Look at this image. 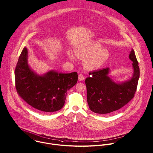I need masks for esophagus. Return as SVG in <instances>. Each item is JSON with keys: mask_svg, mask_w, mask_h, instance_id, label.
I'll use <instances>...</instances> for the list:
<instances>
[{"mask_svg": "<svg viewBox=\"0 0 153 153\" xmlns=\"http://www.w3.org/2000/svg\"><path fill=\"white\" fill-rule=\"evenodd\" d=\"M84 79H85V76H84V75L82 74H80L78 76V80L79 81H84Z\"/></svg>", "mask_w": 153, "mask_h": 153, "instance_id": "34e87169", "label": "esophagus"}]
</instances>
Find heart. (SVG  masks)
<instances>
[{"label":"heart","instance_id":"obj_1","mask_svg":"<svg viewBox=\"0 0 153 153\" xmlns=\"http://www.w3.org/2000/svg\"><path fill=\"white\" fill-rule=\"evenodd\" d=\"M76 55L85 60V66L91 69H98L103 65L109 57L108 51L101 49V46L97 43L88 44L75 50ZM69 57L74 59L72 55L69 53Z\"/></svg>","mask_w":153,"mask_h":153}]
</instances>
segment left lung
<instances>
[{
	"label": "left lung",
	"mask_w": 153,
	"mask_h": 153,
	"mask_svg": "<svg viewBox=\"0 0 153 153\" xmlns=\"http://www.w3.org/2000/svg\"><path fill=\"white\" fill-rule=\"evenodd\" d=\"M129 58L133 62L134 73L130 79L115 83L108 76V68L89 73L85 79L89 108L95 113L105 114L120 109L134 98L140 77V68L134 51Z\"/></svg>",
	"instance_id": "1"
}]
</instances>
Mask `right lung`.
<instances>
[{
  "label": "right lung",
  "mask_w": 153,
  "mask_h": 153,
  "mask_svg": "<svg viewBox=\"0 0 153 153\" xmlns=\"http://www.w3.org/2000/svg\"><path fill=\"white\" fill-rule=\"evenodd\" d=\"M18 94L31 107L41 112H52L61 109L67 91L78 81V75L50 71L44 75H37L27 63V49L24 48L15 71Z\"/></svg>",
  "instance_id": "add662e5"
}]
</instances>
